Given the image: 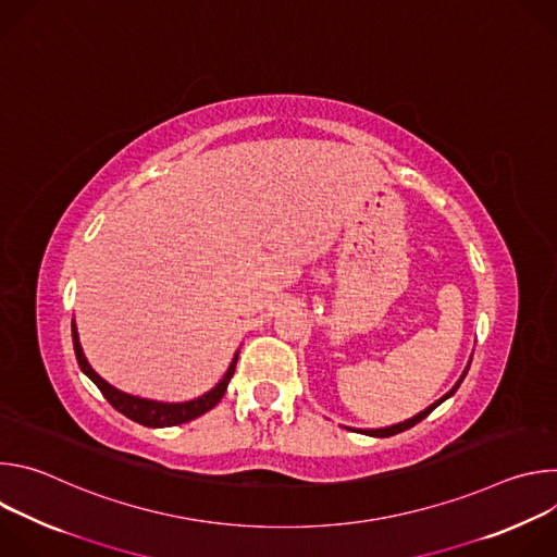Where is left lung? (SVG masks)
Returning a JSON list of instances; mask_svg holds the SVG:
<instances>
[{"label":"left lung","mask_w":557,"mask_h":557,"mask_svg":"<svg viewBox=\"0 0 557 557\" xmlns=\"http://www.w3.org/2000/svg\"><path fill=\"white\" fill-rule=\"evenodd\" d=\"M469 363H471V357H469ZM469 363H467V368L462 370V374H460V379L454 383V387L447 392V394H443L438 401H434L430 408H425L423 412H419V414H414L412 419H408V421H401V423H396V425H387V428H376V430H355V428H346V430H352V432H363V434H368V436H376V438H387V436H394V434H399V432H406V430H410V428H414L417 423H421L432 410H436L443 401H447L449 396L458 389V385L462 383V379H465V374H467V370H469Z\"/></svg>","instance_id":"8db88e82"}]
</instances>
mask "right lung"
Wrapping results in <instances>:
<instances>
[{
  "instance_id": "add662e5",
  "label": "right lung",
  "mask_w": 557,
  "mask_h": 557,
  "mask_svg": "<svg viewBox=\"0 0 557 557\" xmlns=\"http://www.w3.org/2000/svg\"><path fill=\"white\" fill-rule=\"evenodd\" d=\"M72 344H74V355L78 361V368L84 370V374L101 389V394L112 404V408H116L121 414H125L127 419L147 425V428H172V425H181L187 421H194L198 417H202L205 412H209L211 408L218 406V401L224 396L226 385L235 372V363H237V350L224 372V376L215 383V387H211L209 392H205L198 399L191 401H183V404H165V401H153V399H143V396H134L127 394L114 385H110L103 376H99L92 366L88 363L82 342H78V333H76V324L72 322Z\"/></svg>"
}]
</instances>
